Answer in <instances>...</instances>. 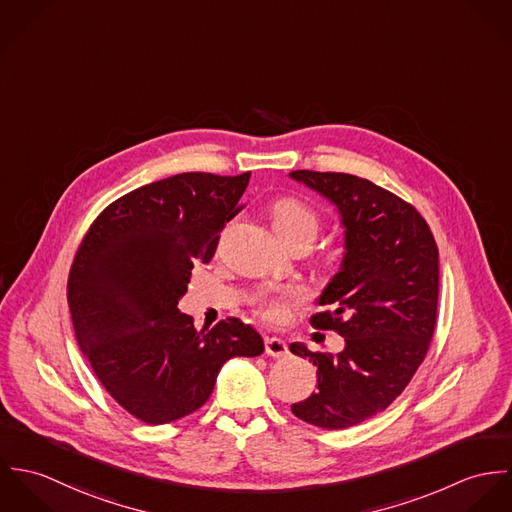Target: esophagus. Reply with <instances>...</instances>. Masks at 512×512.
<instances>
[{
    "mask_svg": "<svg viewBox=\"0 0 512 512\" xmlns=\"http://www.w3.org/2000/svg\"><path fill=\"white\" fill-rule=\"evenodd\" d=\"M290 351H288V345L284 339L280 337H266V355L274 357V359H282L286 357Z\"/></svg>",
    "mask_w": 512,
    "mask_h": 512,
    "instance_id": "esophagus-1",
    "label": "esophagus"
}]
</instances>
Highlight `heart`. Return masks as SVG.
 <instances>
[{
  "instance_id": "heart-1",
  "label": "heart",
  "mask_w": 512,
  "mask_h": 512,
  "mask_svg": "<svg viewBox=\"0 0 512 512\" xmlns=\"http://www.w3.org/2000/svg\"><path fill=\"white\" fill-rule=\"evenodd\" d=\"M272 226L278 236L292 244L295 240H315L319 232V217L317 213L299 199H280L270 209ZM303 301V293L297 290H284V292H270L262 290L252 297V305L260 317L270 323H284L290 317L293 305Z\"/></svg>"
}]
</instances>
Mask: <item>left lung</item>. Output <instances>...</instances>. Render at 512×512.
I'll return each mask as SVG.
<instances>
[{
  "label": "left lung",
  "instance_id": "8db88e82",
  "mask_svg": "<svg viewBox=\"0 0 512 512\" xmlns=\"http://www.w3.org/2000/svg\"><path fill=\"white\" fill-rule=\"evenodd\" d=\"M290 177L333 203L345 228L341 270L321 293L315 329L345 337L337 355L290 351L317 366V390L292 412L345 430L386 410L424 363L436 329L439 254L424 217L394 193L349 173L299 169Z\"/></svg>",
  "mask_w": 512,
  "mask_h": 512
}]
</instances>
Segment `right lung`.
I'll return each mask as SVG.
<instances>
[{
  "label": "right lung",
  "instance_id": "right-lung-1",
  "mask_svg": "<svg viewBox=\"0 0 512 512\" xmlns=\"http://www.w3.org/2000/svg\"><path fill=\"white\" fill-rule=\"evenodd\" d=\"M250 171L179 173L126 193L84 234L71 274L74 335L108 394L159 426L199 410L220 366L264 353L260 333L236 317L195 329L177 309L195 262H211L220 230L238 215Z\"/></svg>",
  "mask_w": 512,
  "mask_h": 512
}]
</instances>
